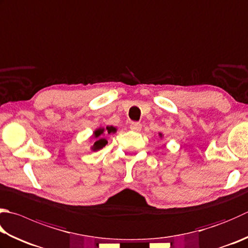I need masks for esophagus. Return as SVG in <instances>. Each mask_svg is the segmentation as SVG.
Listing matches in <instances>:
<instances>
[{
	"label": "esophagus",
	"instance_id": "1",
	"mask_svg": "<svg viewBox=\"0 0 248 248\" xmlns=\"http://www.w3.org/2000/svg\"><path fill=\"white\" fill-rule=\"evenodd\" d=\"M130 129L134 130V132H140L141 130V124L140 123H137V122H133L132 124H130Z\"/></svg>",
	"mask_w": 248,
	"mask_h": 248
}]
</instances>
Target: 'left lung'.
<instances>
[{
  "instance_id": "1",
  "label": "left lung",
  "mask_w": 248,
  "mask_h": 248,
  "mask_svg": "<svg viewBox=\"0 0 248 248\" xmlns=\"http://www.w3.org/2000/svg\"><path fill=\"white\" fill-rule=\"evenodd\" d=\"M158 136H160V137L162 138V137H163V134H162V133H158Z\"/></svg>"
}]
</instances>
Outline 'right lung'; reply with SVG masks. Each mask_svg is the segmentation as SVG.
Here are the masks:
<instances>
[{"label":"right lung","instance_id":"add662e5","mask_svg":"<svg viewBox=\"0 0 248 248\" xmlns=\"http://www.w3.org/2000/svg\"><path fill=\"white\" fill-rule=\"evenodd\" d=\"M116 127L114 126H107V127H98L95 129L94 134H93L92 138L94 139V143L91 147L93 151L100 150V149L104 148L108 141H107L106 136L109 134H114L116 133Z\"/></svg>","mask_w":248,"mask_h":248}]
</instances>
